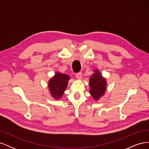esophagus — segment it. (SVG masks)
Masks as SVG:
<instances>
[{"instance_id": "esophagus-1", "label": "esophagus", "mask_w": 149, "mask_h": 149, "mask_svg": "<svg viewBox=\"0 0 149 149\" xmlns=\"http://www.w3.org/2000/svg\"><path fill=\"white\" fill-rule=\"evenodd\" d=\"M75 76H76V78L78 79H81L82 78V73H81V72H79V73H76Z\"/></svg>"}]
</instances>
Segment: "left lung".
Listing matches in <instances>:
<instances>
[{
    "label": "left lung",
    "instance_id": "obj_1",
    "mask_svg": "<svg viewBox=\"0 0 149 149\" xmlns=\"http://www.w3.org/2000/svg\"><path fill=\"white\" fill-rule=\"evenodd\" d=\"M90 90L89 93L91 94L94 100H98L105 93L106 89V79L102 76L98 70H94V73L89 78Z\"/></svg>",
    "mask_w": 149,
    "mask_h": 149
}]
</instances>
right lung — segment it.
I'll list each match as a JSON object with an SVG mask.
<instances>
[{"instance_id":"1","label":"right lung","mask_w":149,"mask_h":149,"mask_svg":"<svg viewBox=\"0 0 149 149\" xmlns=\"http://www.w3.org/2000/svg\"><path fill=\"white\" fill-rule=\"evenodd\" d=\"M70 79L68 75L56 72L55 76L49 79L48 84L49 91L53 98L59 100L63 96Z\"/></svg>"}]
</instances>
